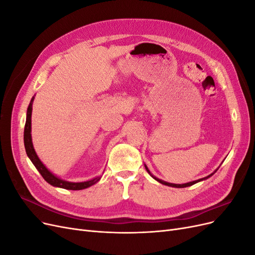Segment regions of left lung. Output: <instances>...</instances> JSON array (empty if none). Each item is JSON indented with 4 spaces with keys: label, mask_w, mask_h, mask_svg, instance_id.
<instances>
[{
    "label": "left lung",
    "mask_w": 255,
    "mask_h": 255,
    "mask_svg": "<svg viewBox=\"0 0 255 255\" xmlns=\"http://www.w3.org/2000/svg\"><path fill=\"white\" fill-rule=\"evenodd\" d=\"M144 167H145V170L148 171V173L153 177L154 180H156L157 182H159L160 184H164V185H167V186H171V187H175V188H184V187H188V186H191V185H194V184H196V183H198V182H200V181H203V180H206V179H208V177H211L216 171H217V169H216V170L212 173V174H210V175H207V176H205V177H203V179H199V180H197V181H192V182H189V183H185V184H172V183H168V182H165V181H163V180H159V179H157L156 176H154L151 172H150V170L148 169V167H146V165H144Z\"/></svg>",
    "instance_id": "1"
}]
</instances>
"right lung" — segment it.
<instances>
[{
    "label": "right lung",
    "instance_id": "right-lung-1",
    "mask_svg": "<svg viewBox=\"0 0 255 255\" xmlns=\"http://www.w3.org/2000/svg\"><path fill=\"white\" fill-rule=\"evenodd\" d=\"M34 98L35 97H33L32 100H30V103L27 107V112H26V122H25V127H24V146H25V151H26L28 158L34 164L37 170L39 171V173L42 175L43 179L49 184H51L52 186L64 188V189L81 190V189L88 188V187L92 186V185L98 183L100 181V179H101V176L94 177V179H91L86 182H78V183L61 180L55 174H53L49 170V169L42 164V161L39 159V157H38L37 153L34 149L33 141H32V134H30V132H32V110H33Z\"/></svg>",
    "mask_w": 255,
    "mask_h": 255
}]
</instances>
